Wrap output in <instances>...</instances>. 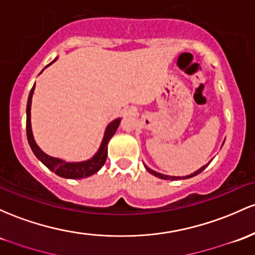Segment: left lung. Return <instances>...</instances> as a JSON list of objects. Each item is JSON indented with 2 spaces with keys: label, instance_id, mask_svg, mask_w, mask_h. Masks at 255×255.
<instances>
[{
  "label": "left lung",
  "instance_id": "1",
  "mask_svg": "<svg viewBox=\"0 0 255 255\" xmlns=\"http://www.w3.org/2000/svg\"><path fill=\"white\" fill-rule=\"evenodd\" d=\"M208 166V164H206V166H203V167H201L200 169L198 170H196V172H194L192 173V174H190V175H186V177H170V175H166V174H161V173H157V172H155V170H152V169H150L149 167H146L145 166V168H146V170L147 172H150L151 174L152 175H155V177H157V178H161V179H164V180H179V179H187V178H192V177H195V175H197V174H200L201 172H203V170L206 169V167Z\"/></svg>",
  "mask_w": 255,
  "mask_h": 255
}]
</instances>
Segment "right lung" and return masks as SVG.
I'll return each instance as SVG.
<instances>
[{
    "mask_svg": "<svg viewBox=\"0 0 255 255\" xmlns=\"http://www.w3.org/2000/svg\"><path fill=\"white\" fill-rule=\"evenodd\" d=\"M57 59H54L53 61ZM50 64H48L47 66H49ZM33 89H35V85H33V87L31 88V92H30L29 99H27V105H26V135H27V141H29L30 147H31L32 152L35 153L36 157L40 159L47 168L63 178L82 179V178L89 177V175H93L94 173H97L98 170L104 166L106 161V156H108V142L111 138H113L115 132H116V129L119 128L120 123H121V119H116L111 123H109V126L105 129L104 138H103V141L102 144H100L99 150H98V152L92 158L87 159V161H83V162H65L60 158L52 157V156L44 153L43 151L37 146V144H36L35 139H33V135H32L31 113H30V111H31V99H32Z\"/></svg>",
    "mask_w": 255,
    "mask_h": 255,
    "instance_id": "add662e5",
    "label": "right lung"
}]
</instances>
